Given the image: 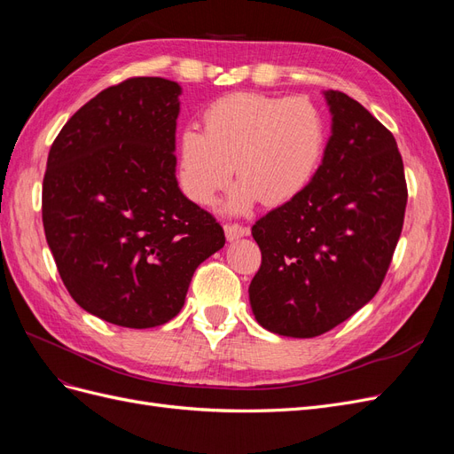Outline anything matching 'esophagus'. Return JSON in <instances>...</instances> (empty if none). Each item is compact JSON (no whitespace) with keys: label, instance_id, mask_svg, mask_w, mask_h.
Wrapping results in <instances>:
<instances>
[{"label":"esophagus","instance_id":"1","mask_svg":"<svg viewBox=\"0 0 454 454\" xmlns=\"http://www.w3.org/2000/svg\"><path fill=\"white\" fill-rule=\"evenodd\" d=\"M223 229H225L227 240H237V239H242V237H248L250 235V229L248 227H242L239 223H227Z\"/></svg>","mask_w":454,"mask_h":454}]
</instances>
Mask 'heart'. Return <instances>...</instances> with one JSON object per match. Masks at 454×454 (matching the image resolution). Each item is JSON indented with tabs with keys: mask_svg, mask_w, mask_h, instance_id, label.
<instances>
[{
	"mask_svg": "<svg viewBox=\"0 0 454 454\" xmlns=\"http://www.w3.org/2000/svg\"><path fill=\"white\" fill-rule=\"evenodd\" d=\"M204 132L180 134V182L185 195L210 206L229 185L240 182L227 200L231 214H246L263 199L284 204L318 174L327 144L324 115L305 96L277 98L259 92H232L208 106Z\"/></svg>",
	"mask_w": 454,
	"mask_h": 454,
	"instance_id": "1",
	"label": "heart"
}]
</instances>
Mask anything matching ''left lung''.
Segmentation results:
<instances>
[{
    "mask_svg": "<svg viewBox=\"0 0 454 454\" xmlns=\"http://www.w3.org/2000/svg\"><path fill=\"white\" fill-rule=\"evenodd\" d=\"M332 136L310 185L252 227L261 267L250 305L270 333L322 335L367 305L400 240L407 185L392 132L339 90H324Z\"/></svg>",
    "mask_w": 454,
    "mask_h": 454,
    "instance_id": "8db88e82",
    "label": "left lung"
}]
</instances>
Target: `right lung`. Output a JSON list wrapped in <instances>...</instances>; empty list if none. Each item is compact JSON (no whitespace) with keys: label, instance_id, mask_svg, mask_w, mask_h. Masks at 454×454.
Returning a JSON list of instances; mask_svg holds the SVG:
<instances>
[{"label":"right lung","instance_id":"right-lung-1","mask_svg":"<svg viewBox=\"0 0 454 454\" xmlns=\"http://www.w3.org/2000/svg\"><path fill=\"white\" fill-rule=\"evenodd\" d=\"M182 87L134 77L96 94L54 140L43 177V227L75 303L145 329L182 310L193 272L223 248L214 215L176 180Z\"/></svg>","mask_w":454,"mask_h":454}]
</instances>
